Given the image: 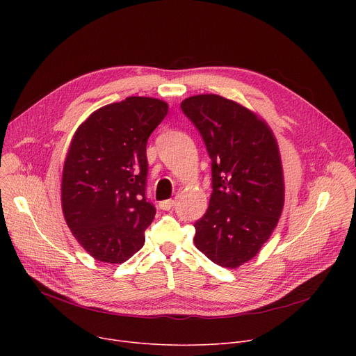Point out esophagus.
Masks as SVG:
<instances>
[{
  "mask_svg": "<svg viewBox=\"0 0 356 356\" xmlns=\"http://www.w3.org/2000/svg\"><path fill=\"white\" fill-rule=\"evenodd\" d=\"M173 207H175L173 199H167V200L160 202V209H163V211H170Z\"/></svg>",
  "mask_w": 356,
  "mask_h": 356,
  "instance_id": "34e87169",
  "label": "esophagus"
}]
</instances>
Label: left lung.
<instances>
[{
	"label": "left lung",
	"instance_id": "8db88e82",
	"mask_svg": "<svg viewBox=\"0 0 356 356\" xmlns=\"http://www.w3.org/2000/svg\"><path fill=\"white\" fill-rule=\"evenodd\" d=\"M180 108L202 136L212 167V195L195 222V245L220 267H239L267 242L283 211L277 141L250 109L213 93L191 97Z\"/></svg>",
	"mask_w": 356,
	"mask_h": 356
}]
</instances>
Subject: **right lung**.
Returning <instances> with one entry per match:
<instances>
[{
    "label": "right lung",
    "instance_id": "obj_1",
    "mask_svg": "<svg viewBox=\"0 0 356 356\" xmlns=\"http://www.w3.org/2000/svg\"><path fill=\"white\" fill-rule=\"evenodd\" d=\"M167 111L160 99L129 97L93 112L73 136L62 209L74 238L102 263H125L144 245L156 215L147 197V141Z\"/></svg>",
    "mask_w": 356,
    "mask_h": 356
}]
</instances>
